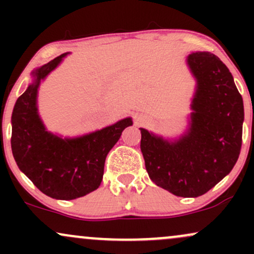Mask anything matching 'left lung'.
I'll return each mask as SVG.
<instances>
[{
    "mask_svg": "<svg viewBox=\"0 0 254 254\" xmlns=\"http://www.w3.org/2000/svg\"><path fill=\"white\" fill-rule=\"evenodd\" d=\"M186 64L196 80L188 130L166 139L141 127V151L153 183L178 197H198L237 164L244 103L229 69L214 54L192 52Z\"/></svg>",
    "mask_w": 254,
    "mask_h": 254,
    "instance_id": "1",
    "label": "left lung"
}]
</instances>
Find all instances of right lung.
I'll return each instance as SVG.
<instances>
[{"mask_svg":"<svg viewBox=\"0 0 254 254\" xmlns=\"http://www.w3.org/2000/svg\"><path fill=\"white\" fill-rule=\"evenodd\" d=\"M61 55L32 71V82L17 98L11 113V151L20 171L46 196L70 200L97 190L107 154L118 142L130 117L78 137L46 130L38 113L40 83L68 55Z\"/></svg>","mask_w":254,"mask_h":254,"instance_id":"obj_1","label":"right lung"}]
</instances>
